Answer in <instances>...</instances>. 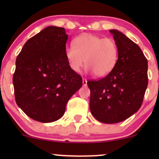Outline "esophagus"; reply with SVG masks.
I'll return each mask as SVG.
<instances>
[{"label":"esophagus","instance_id":"obj_1","mask_svg":"<svg viewBox=\"0 0 159 159\" xmlns=\"http://www.w3.org/2000/svg\"><path fill=\"white\" fill-rule=\"evenodd\" d=\"M82 82H83V85L84 86H87V79H85V78H83V80H82Z\"/></svg>","mask_w":159,"mask_h":159}]
</instances>
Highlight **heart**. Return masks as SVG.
Returning <instances> with one entry per match:
<instances>
[{
  "label": "heart",
  "instance_id": "heart-1",
  "mask_svg": "<svg viewBox=\"0 0 159 159\" xmlns=\"http://www.w3.org/2000/svg\"><path fill=\"white\" fill-rule=\"evenodd\" d=\"M118 54V46L114 39L90 34L78 36L74 45H67L65 48L66 57L73 72H79L85 62L87 72H92L98 78L105 77L112 71Z\"/></svg>",
  "mask_w": 159,
  "mask_h": 159
}]
</instances>
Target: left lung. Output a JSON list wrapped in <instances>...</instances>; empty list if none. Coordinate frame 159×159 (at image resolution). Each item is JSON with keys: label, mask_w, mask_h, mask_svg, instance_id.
Segmentation results:
<instances>
[{"label": "left lung", "mask_w": 159, "mask_h": 159, "mask_svg": "<svg viewBox=\"0 0 159 159\" xmlns=\"http://www.w3.org/2000/svg\"><path fill=\"white\" fill-rule=\"evenodd\" d=\"M119 54L112 71L98 81H89L90 108L101 123H116L140 109L148 84L147 60L136 43L117 30H109Z\"/></svg>", "instance_id": "obj_1"}]
</instances>
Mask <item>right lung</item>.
<instances>
[{"label":"right lung","mask_w":159,"mask_h":159,"mask_svg":"<svg viewBox=\"0 0 159 159\" xmlns=\"http://www.w3.org/2000/svg\"><path fill=\"white\" fill-rule=\"evenodd\" d=\"M68 35L49 26L29 39L16 61L12 78L16 104L29 117L52 123L64 114L67 102L82 86L65 55Z\"/></svg>","instance_id":"add662e5"}]
</instances>
